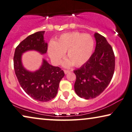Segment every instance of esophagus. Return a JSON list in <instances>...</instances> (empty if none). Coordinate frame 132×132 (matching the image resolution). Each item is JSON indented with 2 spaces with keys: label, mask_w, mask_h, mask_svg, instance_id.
I'll list each match as a JSON object with an SVG mask.
<instances>
[{
  "label": "esophagus",
  "mask_w": 132,
  "mask_h": 132,
  "mask_svg": "<svg viewBox=\"0 0 132 132\" xmlns=\"http://www.w3.org/2000/svg\"><path fill=\"white\" fill-rule=\"evenodd\" d=\"M64 73H65V74H68L69 72H70V71H69V70H64Z\"/></svg>",
  "instance_id": "esophagus-1"
}]
</instances>
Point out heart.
Masks as SVG:
<instances>
[{
    "instance_id": "1",
    "label": "heart",
    "mask_w": 132,
    "mask_h": 132,
    "mask_svg": "<svg viewBox=\"0 0 132 132\" xmlns=\"http://www.w3.org/2000/svg\"><path fill=\"white\" fill-rule=\"evenodd\" d=\"M94 41L93 37L87 33L78 31L65 33L57 41L51 42L48 47V54L55 64H59L67 51V59L63 66L70 67L74 64L81 66L92 56Z\"/></svg>"
}]
</instances>
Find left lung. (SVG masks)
<instances>
[{
  "instance_id": "left-lung-1",
  "label": "left lung",
  "mask_w": 132,
  "mask_h": 132,
  "mask_svg": "<svg viewBox=\"0 0 132 132\" xmlns=\"http://www.w3.org/2000/svg\"><path fill=\"white\" fill-rule=\"evenodd\" d=\"M95 51L85 64L73 70L76 75L74 88L81 98L90 99L100 95L112 78L115 69V55L112 47L105 37L94 33Z\"/></svg>"
}]
</instances>
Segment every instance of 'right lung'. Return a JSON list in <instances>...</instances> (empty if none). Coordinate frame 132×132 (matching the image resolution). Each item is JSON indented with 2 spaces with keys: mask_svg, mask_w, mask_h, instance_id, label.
Wrapping results in <instances>:
<instances>
[{
  "mask_svg": "<svg viewBox=\"0 0 132 132\" xmlns=\"http://www.w3.org/2000/svg\"><path fill=\"white\" fill-rule=\"evenodd\" d=\"M44 33L45 31H38L27 36L16 47L14 57L15 73L22 88L33 99L40 102L55 97L59 83L64 76L62 69L51 65L45 59L35 72L27 70L22 64V54L25 52L35 50L41 54L47 53L48 44L44 39Z\"/></svg>",
  "mask_w": 132,
  "mask_h": 132,
  "instance_id": "right-lung-1",
  "label": "right lung"
}]
</instances>
